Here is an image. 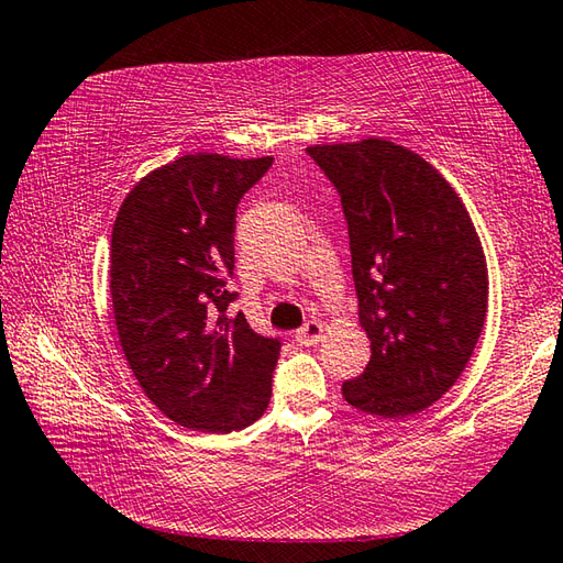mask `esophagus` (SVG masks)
Returning <instances> with one entry per match:
<instances>
[{"label": "esophagus", "mask_w": 563, "mask_h": 563, "mask_svg": "<svg viewBox=\"0 0 563 563\" xmlns=\"http://www.w3.org/2000/svg\"><path fill=\"white\" fill-rule=\"evenodd\" d=\"M322 334H324V324L320 320H308L298 332H295V342L312 346L322 340Z\"/></svg>", "instance_id": "34e87169"}]
</instances>
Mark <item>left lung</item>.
<instances>
[{"label": "left lung", "mask_w": 563, "mask_h": 563, "mask_svg": "<svg viewBox=\"0 0 563 563\" xmlns=\"http://www.w3.org/2000/svg\"><path fill=\"white\" fill-rule=\"evenodd\" d=\"M350 231L366 369L346 404L404 418L435 404L473 356L487 314V265L467 209L438 169L394 142L314 145Z\"/></svg>", "instance_id": "1"}]
</instances>
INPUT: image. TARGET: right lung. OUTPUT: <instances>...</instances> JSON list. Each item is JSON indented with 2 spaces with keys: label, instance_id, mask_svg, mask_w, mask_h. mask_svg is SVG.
<instances>
[{
  "label": "right lung",
  "instance_id": "add662e5",
  "mask_svg": "<svg viewBox=\"0 0 563 563\" xmlns=\"http://www.w3.org/2000/svg\"><path fill=\"white\" fill-rule=\"evenodd\" d=\"M273 157L184 155L142 177L110 241V295L125 360L172 421L231 433L258 421L273 394L278 336L231 317L236 207Z\"/></svg>",
  "mask_w": 563,
  "mask_h": 563
}]
</instances>
